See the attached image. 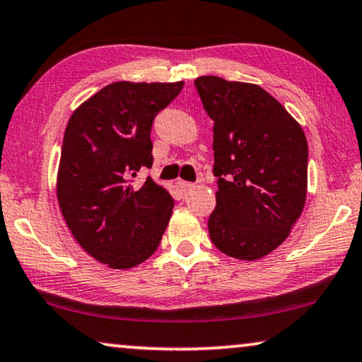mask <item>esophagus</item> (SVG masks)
<instances>
[{"label":"esophagus","mask_w":362,"mask_h":362,"mask_svg":"<svg viewBox=\"0 0 362 362\" xmlns=\"http://www.w3.org/2000/svg\"><path fill=\"white\" fill-rule=\"evenodd\" d=\"M177 185H179V188H180L182 192H188V190H192L193 187H195V183L185 182V180H179V182H177Z\"/></svg>","instance_id":"obj_1"}]
</instances>
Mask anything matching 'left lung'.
<instances>
[{"label":"left lung","mask_w":362,"mask_h":362,"mask_svg":"<svg viewBox=\"0 0 362 362\" xmlns=\"http://www.w3.org/2000/svg\"><path fill=\"white\" fill-rule=\"evenodd\" d=\"M213 126L215 246L241 261L267 256L287 239L307 197L308 146L300 124L261 86L213 75L195 80Z\"/></svg>","instance_id":"obj_1"}]
</instances>
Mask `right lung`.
Wrapping results in <instances>:
<instances>
[{
  "label": "right lung",
  "mask_w": 362,
  "mask_h": 362,
  "mask_svg": "<svg viewBox=\"0 0 362 362\" xmlns=\"http://www.w3.org/2000/svg\"><path fill=\"white\" fill-rule=\"evenodd\" d=\"M182 86L116 81L69 119L57 177L60 210L80 246L113 269L151 257L170 220V193L151 177L141 185L132 180L152 167V123Z\"/></svg>",
  "instance_id": "add662e5"
}]
</instances>
